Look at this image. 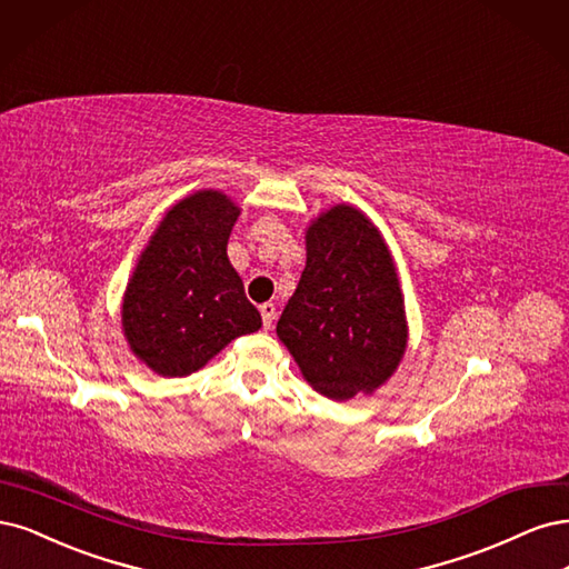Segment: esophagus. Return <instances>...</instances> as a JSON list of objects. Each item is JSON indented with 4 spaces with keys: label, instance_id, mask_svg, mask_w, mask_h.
Here are the masks:
<instances>
[{
    "label": "esophagus",
    "instance_id": "esophagus-1",
    "mask_svg": "<svg viewBox=\"0 0 569 569\" xmlns=\"http://www.w3.org/2000/svg\"><path fill=\"white\" fill-rule=\"evenodd\" d=\"M260 315H262V323H264V328H269V326L273 323V317H277V305L264 302V305L260 307Z\"/></svg>",
    "mask_w": 569,
    "mask_h": 569
}]
</instances>
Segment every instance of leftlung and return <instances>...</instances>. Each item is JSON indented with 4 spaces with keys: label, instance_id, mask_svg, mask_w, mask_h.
<instances>
[{
    "label": "left lung",
    "instance_id": "8db88e82",
    "mask_svg": "<svg viewBox=\"0 0 569 569\" xmlns=\"http://www.w3.org/2000/svg\"><path fill=\"white\" fill-rule=\"evenodd\" d=\"M307 262L277 336L319 395H373L407 352L409 326L392 252L355 206H333L305 231Z\"/></svg>",
    "mask_w": 569,
    "mask_h": 569
}]
</instances>
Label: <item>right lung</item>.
<instances>
[{
    "label": "right lung",
    "instance_id": "1",
    "mask_svg": "<svg viewBox=\"0 0 569 569\" xmlns=\"http://www.w3.org/2000/svg\"><path fill=\"white\" fill-rule=\"evenodd\" d=\"M241 208L214 189L174 203L141 250L122 296L132 355L162 378L189 376L262 326L227 243Z\"/></svg>",
    "mask_w": 569,
    "mask_h": 569
}]
</instances>
